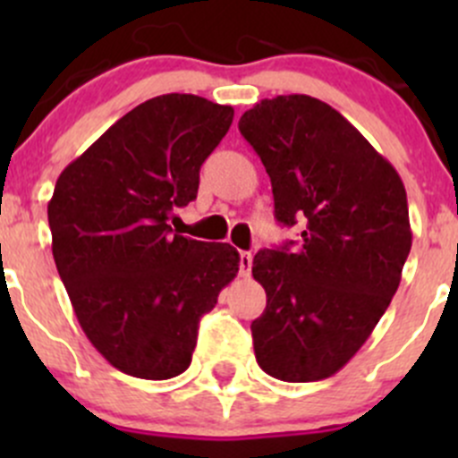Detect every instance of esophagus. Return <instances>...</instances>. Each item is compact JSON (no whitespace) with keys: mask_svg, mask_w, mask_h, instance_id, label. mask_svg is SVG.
<instances>
[{"mask_svg":"<svg viewBox=\"0 0 458 458\" xmlns=\"http://www.w3.org/2000/svg\"><path fill=\"white\" fill-rule=\"evenodd\" d=\"M250 267H252V255L250 252H242L239 255V272H242L243 276L250 275Z\"/></svg>","mask_w":458,"mask_h":458,"instance_id":"34e87169","label":"esophagus"}]
</instances>
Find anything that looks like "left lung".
<instances>
[{"label": "left lung", "mask_w": 458, "mask_h": 458, "mask_svg": "<svg viewBox=\"0 0 458 458\" xmlns=\"http://www.w3.org/2000/svg\"><path fill=\"white\" fill-rule=\"evenodd\" d=\"M239 131L266 165L279 224H303L299 248L259 250L266 310L250 326L259 368L321 381L359 352L401 284L412 248L394 165L326 101L261 99Z\"/></svg>", "instance_id": "obj_1"}]
</instances>
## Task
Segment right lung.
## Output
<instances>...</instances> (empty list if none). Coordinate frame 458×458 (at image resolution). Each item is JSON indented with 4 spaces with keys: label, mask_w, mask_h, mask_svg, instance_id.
Listing matches in <instances>:
<instances>
[{
    "label": "right lung",
    "mask_w": 458,
    "mask_h": 458,
    "mask_svg": "<svg viewBox=\"0 0 458 458\" xmlns=\"http://www.w3.org/2000/svg\"><path fill=\"white\" fill-rule=\"evenodd\" d=\"M233 106L155 97L64 168L48 201L53 257L81 330L123 374L164 381L191 366L199 318L237 276L239 252L174 234Z\"/></svg>",
    "instance_id": "right-lung-1"
}]
</instances>
